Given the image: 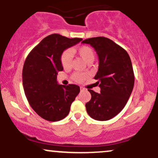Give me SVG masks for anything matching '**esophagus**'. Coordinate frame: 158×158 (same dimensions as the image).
I'll list each match as a JSON object with an SVG mask.
<instances>
[{
    "instance_id": "1",
    "label": "esophagus",
    "mask_w": 158,
    "mask_h": 158,
    "mask_svg": "<svg viewBox=\"0 0 158 158\" xmlns=\"http://www.w3.org/2000/svg\"><path fill=\"white\" fill-rule=\"evenodd\" d=\"M80 90H81V91H82V90H85V88H82V87H80Z\"/></svg>"
}]
</instances>
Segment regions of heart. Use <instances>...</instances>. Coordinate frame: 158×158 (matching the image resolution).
Masks as SVG:
<instances>
[{"label":"heart","mask_w":158,"mask_h":158,"mask_svg":"<svg viewBox=\"0 0 158 158\" xmlns=\"http://www.w3.org/2000/svg\"><path fill=\"white\" fill-rule=\"evenodd\" d=\"M71 53L78 54L88 64L91 63L94 60V58H95L94 50L89 46L83 45V46L79 47V48H72L70 49V52L66 50L61 56V64L64 69H68L71 66ZM85 77L86 76L84 73H75L72 76V79L75 81H77V82H81L85 79Z\"/></svg>","instance_id":"heart-1"}]
</instances>
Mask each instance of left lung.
Listing matches in <instances>:
<instances>
[{"label": "left lung", "mask_w": 158, "mask_h": 158, "mask_svg": "<svg viewBox=\"0 0 158 158\" xmlns=\"http://www.w3.org/2000/svg\"><path fill=\"white\" fill-rule=\"evenodd\" d=\"M95 49L99 57V70L94 77L101 91L88 89L91 99L85 104L91 118L110 119L123 109L135 84L131 59L122 47L106 37H94L82 41Z\"/></svg>", "instance_id": "1"}]
</instances>
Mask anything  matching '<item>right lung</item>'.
<instances>
[{"mask_svg":"<svg viewBox=\"0 0 158 158\" xmlns=\"http://www.w3.org/2000/svg\"><path fill=\"white\" fill-rule=\"evenodd\" d=\"M81 40L52 34L27 56L22 71L23 90L29 104L41 118L56 122L68 115L80 88L73 84L59 85L56 79L58 72L63 70V51Z\"/></svg>","mask_w":158,"mask_h":158,"instance_id":"right-lung-1","label":"right lung"}]
</instances>
